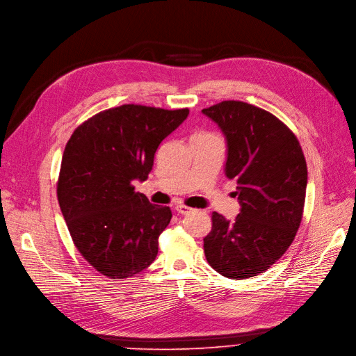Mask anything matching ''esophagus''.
I'll return each instance as SVG.
<instances>
[{"mask_svg": "<svg viewBox=\"0 0 356 356\" xmlns=\"http://www.w3.org/2000/svg\"><path fill=\"white\" fill-rule=\"evenodd\" d=\"M176 211L180 213V215H188L189 212H192L193 209L192 208H189V207H186V205H181V204H179V205H176Z\"/></svg>", "mask_w": 356, "mask_h": 356, "instance_id": "obj_1", "label": "esophagus"}]
</instances>
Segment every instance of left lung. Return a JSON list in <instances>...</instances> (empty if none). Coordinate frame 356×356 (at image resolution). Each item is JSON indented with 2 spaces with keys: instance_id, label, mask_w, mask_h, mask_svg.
Returning a JSON list of instances; mask_svg holds the SVG:
<instances>
[{
  "instance_id": "1",
  "label": "left lung",
  "mask_w": 356,
  "mask_h": 356,
  "mask_svg": "<svg viewBox=\"0 0 356 356\" xmlns=\"http://www.w3.org/2000/svg\"><path fill=\"white\" fill-rule=\"evenodd\" d=\"M202 113L225 136V176L237 180L240 204L234 221L212 213L205 256L229 280L252 277L281 259L297 234L307 191L304 154L280 119L253 104L227 100Z\"/></svg>"
}]
</instances>
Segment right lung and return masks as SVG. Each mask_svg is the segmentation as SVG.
Wrapping results in <instances>:
<instances>
[{"label":"right lung","mask_w":356,"mask_h":356,"mask_svg":"<svg viewBox=\"0 0 356 356\" xmlns=\"http://www.w3.org/2000/svg\"><path fill=\"white\" fill-rule=\"evenodd\" d=\"M188 115L123 104L84 122L67 143L59 207L75 247L104 276L123 280L156 260L172 211L149 204L134 183L147 180L159 145Z\"/></svg>","instance_id":"obj_1"}]
</instances>
